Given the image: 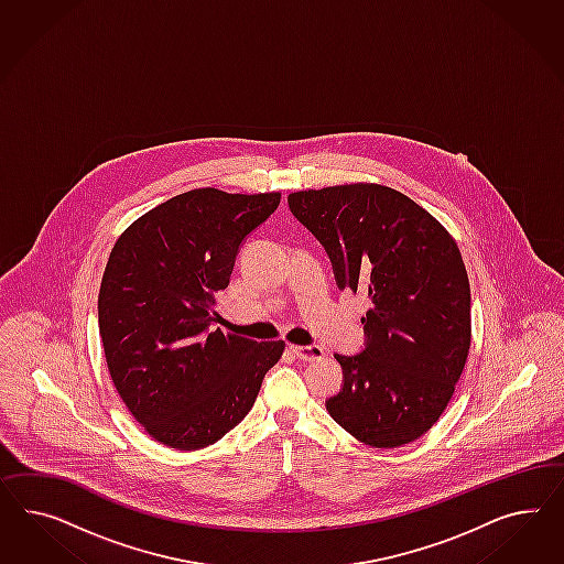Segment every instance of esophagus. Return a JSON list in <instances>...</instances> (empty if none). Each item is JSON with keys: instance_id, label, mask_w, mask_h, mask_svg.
Instances as JSON below:
<instances>
[{"instance_id": "1", "label": "esophagus", "mask_w": 564, "mask_h": 564, "mask_svg": "<svg viewBox=\"0 0 564 564\" xmlns=\"http://www.w3.org/2000/svg\"><path fill=\"white\" fill-rule=\"evenodd\" d=\"M291 351H293V356H297L304 361H314V359L325 356V349L321 345H291Z\"/></svg>"}]
</instances>
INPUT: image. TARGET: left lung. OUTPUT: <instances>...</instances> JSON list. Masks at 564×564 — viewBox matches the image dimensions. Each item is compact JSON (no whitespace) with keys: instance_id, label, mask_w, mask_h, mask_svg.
<instances>
[{"instance_id":"1","label":"left lung","mask_w":564,"mask_h":564,"mask_svg":"<svg viewBox=\"0 0 564 564\" xmlns=\"http://www.w3.org/2000/svg\"><path fill=\"white\" fill-rule=\"evenodd\" d=\"M288 203L325 246L339 290L370 300L366 347L335 356L345 380L326 410L359 443L417 441L446 410L471 345L469 279L455 239L380 184L291 192Z\"/></svg>"}]
</instances>
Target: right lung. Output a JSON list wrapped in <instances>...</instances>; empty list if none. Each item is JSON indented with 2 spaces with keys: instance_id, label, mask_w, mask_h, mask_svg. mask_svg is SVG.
Wrapping results in <instances>:
<instances>
[{
  "instance_id": "add662e5",
  "label": "right lung",
  "mask_w": 564,
  "mask_h": 564,
  "mask_svg": "<svg viewBox=\"0 0 564 564\" xmlns=\"http://www.w3.org/2000/svg\"><path fill=\"white\" fill-rule=\"evenodd\" d=\"M281 200L279 192L189 189L121 234L102 273L99 333L126 408L177 451L217 443L252 410L285 343L213 328L239 246Z\"/></svg>"
}]
</instances>
